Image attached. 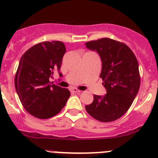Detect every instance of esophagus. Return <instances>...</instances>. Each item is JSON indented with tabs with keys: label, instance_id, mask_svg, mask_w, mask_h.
Here are the masks:
<instances>
[{
	"label": "esophagus",
	"instance_id": "1",
	"mask_svg": "<svg viewBox=\"0 0 158 158\" xmlns=\"http://www.w3.org/2000/svg\"><path fill=\"white\" fill-rule=\"evenodd\" d=\"M72 92H74V93H77V92H80L81 91L80 90H79V89H72Z\"/></svg>",
	"mask_w": 158,
	"mask_h": 158
}]
</instances>
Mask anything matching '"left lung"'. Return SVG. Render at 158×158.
<instances>
[{
	"mask_svg": "<svg viewBox=\"0 0 158 158\" xmlns=\"http://www.w3.org/2000/svg\"><path fill=\"white\" fill-rule=\"evenodd\" d=\"M86 48L98 52L102 60L100 77L107 93L94 95L85 110L99 122H110L129 109L140 88L138 63L135 54L123 43L102 38L85 43Z\"/></svg>",
	"mask_w": 158,
	"mask_h": 158,
	"instance_id": "left-lung-1",
	"label": "left lung"
}]
</instances>
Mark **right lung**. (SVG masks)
Returning a JSON list of instances; mask_svg holds the SVG:
<instances>
[{
	"mask_svg": "<svg viewBox=\"0 0 158 158\" xmlns=\"http://www.w3.org/2000/svg\"><path fill=\"white\" fill-rule=\"evenodd\" d=\"M66 52L60 41L43 42L22 56L15 76V89L20 102L30 114L41 119L58 114L65 106L70 92L49 82L54 72L60 73Z\"/></svg>",
	"mask_w": 158,
	"mask_h": 158,
	"instance_id": "add662e5",
	"label": "right lung"
}]
</instances>
